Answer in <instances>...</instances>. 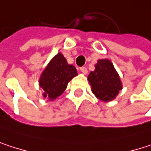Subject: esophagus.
Returning a JSON list of instances; mask_svg holds the SVG:
<instances>
[{"label":"esophagus","mask_w":151,"mask_h":151,"mask_svg":"<svg viewBox=\"0 0 151 151\" xmlns=\"http://www.w3.org/2000/svg\"><path fill=\"white\" fill-rule=\"evenodd\" d=\"M80 70H81V72L83 73V74H87V73H88L87 68H85V67H82V68H80Z\"/></svg>","instance_id":"obj_1"}]
</instances>
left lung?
Segmentation results:
<instances>
[{
	"mask_svg": "<svg viewBox=\"0 0 151 151\" xmlns=\"http://www.w3.org/2000/svg\"><path fill=\"white\" fill-rule=\"evenodd\" d=\"M88 80L95 96L105 102L113 100L122 88L118 73L107 59L98 61L95 70L90 73Z\"/></svg>",
	"mask_w": 151,
	"mask_h": 151,
	"instance_id": "obj_1",
	"label": "left lung"
}]
</instances>
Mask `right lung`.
Masks as SVG:
<instances>
[{
	"instance_id": "right-lung-1",
	"label": "right lung",
	"mask_w": 151,
	"mask_h": 151,
	"mask_svg": "<svg viewBox=\"0 0 151 151\" xmlns=\"http://www.w3.org/2000/svg\"><path fill=\"white\" fill-rule=\"evenodd\" d=\"M77 76L73 65H68L61 53H58L49 62L39 79V85L45 91L44 98L50 100L60 96L67 88L68 82Z\"/></svg>"
}]
</instances>
